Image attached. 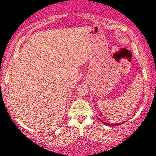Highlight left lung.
I'll return each mask as SVG.
<instances>
[{"mask_svg":"<svg viewBox=\"0 0 156 156\" xmlns=\"http://www.w3.org/2000/svg\"><path fill=\"white\" fill-rule=\"evenodd\" d=\"M100 121H101V122H102L103 123H105V125H108V126H119V125H120V124H123L124 122H121V123H118V124H109V123H107V122H103V121H101V119H99Z\"/></svg>","mask_w":156,"mask_h":156,"instance_id":"obj_1","label":"left lung"}]
</instances>
